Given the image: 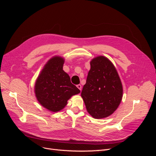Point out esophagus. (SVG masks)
<instances>
[{"instance_id": "34e87169", "label": "esophagus", "mask_w": 156, "mask_h": 156, "mask_svg": "<svg viewBox=\"0 0 156 156\" xmlns=\"http://www.w3.org/2000/svg\"><path fill=\"white\" fill-rule=\"evenodd\" d=\"M77 87L81 91V88H82V87H81V84H78V85H77Z\"/></svg>"}]
</instances>
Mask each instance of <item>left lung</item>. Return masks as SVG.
Listing matches in <instances>:
<instances>
[{"label": "left lung", "instance_id": "left-lung-1", "mask_svg": "<svg viewBox=\"0 0 156 156\" xmlns=\"http://www.w3.org/2000/svg\"><path fill=\"white\" fill-rule=\"evenodd\" d=\"M90 64V69L81 97L89 114L101 119L111 115L119 107L123 87L114 64L105 56H96Z\"/></svg>", "mask_w": 156, "mask_h": 156}]
</instances>
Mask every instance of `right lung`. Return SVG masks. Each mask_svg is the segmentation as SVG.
<instances>
[{
  "label": "right lung",
  "mask_w": 156,
  "mask_h": 156,
  "mask_svg": "<svg viewBox=\"0 0 156 156\" xmlns=\"http://www.w3.org/2000/svg\"><path fill=\"white\" fill-rule=\"evenodd\" d=\"M64 58L60 56L51 58L41 69L34 85L35 96L40 104L53 112H58L68 104L72 96L80 93L63 70Z\"/></svg>",
  "instance_id": "1"
}]
</instances>
